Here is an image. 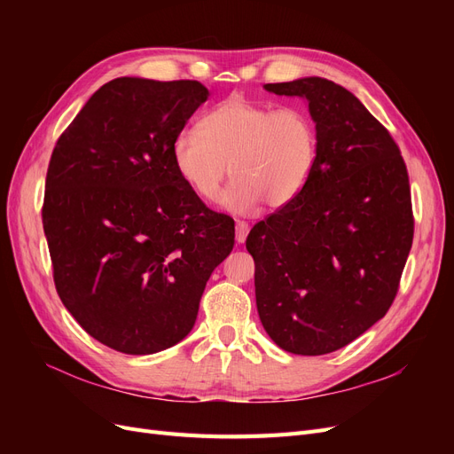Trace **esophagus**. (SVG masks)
<instances>
[{
	"label": "esophagus",
	"instance_id": "34e87169",
	"mask_svg": "<svg viewBox=\"0 0 454 454\" xmlns=\"http://www.w3.org/2000/svg\"><path fill=\"white\" fill-rule=\"evenodd\" d=\"M248 232H250V227H248V223L246 222H237V242L239 244H244L246 242V237H248Z\"/></svg>",
	"mask_w": 454,
	"mask_h": 454
}]
</instances>
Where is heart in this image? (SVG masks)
I'll list each match as a JSON object with an SVG mask.
<instances>
[{"label": "heart", "mask_w": 454, "mask_h": 454, "mask_svg": "<svg viewBox=\"0 0 454 454\" xmlns=\"http://www.w3.org/2000/svg\"><path fill=\"white\" fill-rule=\"evenodd\" d=\"M318 153V134L299 106L255 102L232 94L200 119V130L185 129L172 142V162L195 193L214 202L229 176L223 197L232 212H250L261 202L284 208L305 189Z\"/></svg>", "instance_id": "obj_1"}]
</instances>
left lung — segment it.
I'll return each mask as SVG.
<instances>
[{"instance_id": "obj_1", "label": "left lung", "mask_w": 454, "mask_h": 454, "mask_svg": "<svg viewBox=\"0 0 454 454\" xmlns=\"http://www.w3.org/2000/svg\"><path fill=\"white\" fill-rule=\"evenodd\" d=\"M265 89L309 102L318 153L301 195L246 239L259 320L286 352L329 354L394 303L415 232L407 167L345 87L303 77Z\"/></svg>"}]
</instances>
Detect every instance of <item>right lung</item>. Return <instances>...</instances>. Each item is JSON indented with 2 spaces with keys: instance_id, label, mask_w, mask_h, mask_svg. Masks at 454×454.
<instances>
[{
  "instance_id": "1",
  "label": "right lung",
  "mask_w": 454,
  "mask_h": 454,
  "mask_svg": "<svg viewBox=\"0 0 454 454\" xmlns=\"http://www.w3.org/2000/svg\"><path fill=\"white\" fill-rule=\"evenodd\" d=\"M208 100L199 81L117 77L52 149L43 229L64 307L122 354H155L193 329L235 222L206 206L172 162V142Z\"/></svg>"
}]
</instances>
